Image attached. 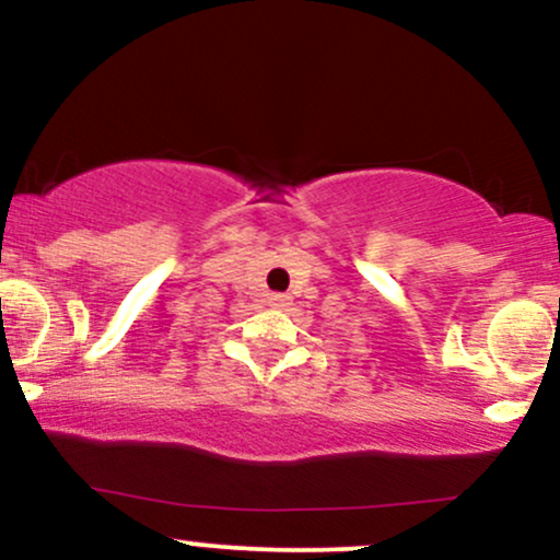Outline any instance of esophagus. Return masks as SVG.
<instances>
[{
  "label": "esophagus",
  "instance_id": "1",
  "mask_svg": "<svg viewBox=\"0 0 560 560\" xmlns=\"http://www.w3.org/2000/svg\"><path fill=\"white\" fill-rule=\"evenodd\" d=\"M289 294H271V298H268V302H271L273 307H287L289 305Z\"/></svg>",
  "mask_w": 560,
  "mask_h": 560
}]
</instances>
